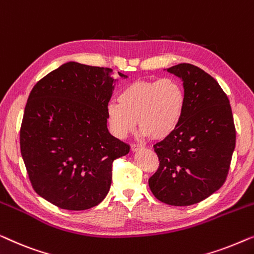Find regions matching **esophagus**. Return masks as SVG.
Wrapping results in <instances>:
<instances>
[{
	"instance_id": "1",
	"label": "esophagus",
	"mask_w": 254,
	"mask_h": 254,
	"mask_svg": "<svg viewBox=\"0 0 254 254\" xmlns=\"http://www.w3.org/2000/svg\"><path fill=\"white\" fill-rule=\"evenodd\" d=\"M139 149H141V146H138V145H134V144H132L131 145V152H138Z\"/></svg>"
}]
</instances>
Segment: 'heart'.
<instances>
[{
    "instance_id": "heart-1",
    "label": "heart",
    "mask_w": 254,
    "mask_h": 254,
    "mask_svg": "<svg viewBox=\"0 0 254 254\" xmlns=\"http://www.w3.org/2000/svg\"><path fill=\"white\" fill-rule=\"evenodd\" d=\"M119 101L107 106V121L115 137L126 138L138 124L141 138L163 139L180 126L185 92L174 78L137 80L121 92Z\"/></svg>"
}]
</instances>
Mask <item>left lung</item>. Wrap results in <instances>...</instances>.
<instances>
[{
  "instance_id": "1",
  "label": "left lung",
  "mask_w": 254,
  "mask_h": 254,
  "mask_svg": "<svg viewBox=\"0 0 254 254\" xmlns=\"http://www.w3.org/2000/svg\"><path fill=\"white\" fill-rule=\"evenodd\" d=\"M183 81L180 126L154 145L160 167L148 180L156 199L171 206L202 201L226 182L236 145L229 99L212 76L189 63L167 69Z\"/></svg>"
}]
</instances>
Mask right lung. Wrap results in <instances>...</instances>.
I'll list each match as a JSON object with an SVG mask.
<instances>
[{"instance_id":"add662e5","label":"right lung","mask_w":254,"mask_h":254,"mask_svg":"<svg viewBox=\"0 0 254 254\" xmlns=\"http://www.w3.org/2000/svg\"><path fill=\"white\" fill-rule=\"evenodd\" d=\"M117 80L108 67L66 62L30 93L20 127L21 156L35 192L60 208L99 205L109 192L114 160L130 151L107 127Z\"/></svg>"}]
</instances>
